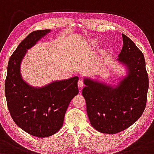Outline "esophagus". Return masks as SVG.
I'll use <instances>...</instances> for the list:
<instances>
[{
    "label": "esophagus",
    "mask_w": 154,
    "mask_h": 154,
    "mask_svg": "<svg viewBox=\"0 0 154 154\" xmlns=\"http://www.w3.org/2000/svg\"><path fill=\"white\" fill-rule=\"evenodd\" d=\"M78 86H79V89H80V90L84 86V82H83V80H82V79H79V82H78Z\"/></svg>",
    "instance_id": "obj_1"
}]
</instances>
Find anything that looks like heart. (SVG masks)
Listing matches in <instances>:
<instances>
[{"label": "heart", "instance_id": "heart-1", "mask_svg": "<svg viewBox=\"0 0 154 154\" xmlns=\"http://www.w3.org/2000/svg\"><path fill=\"white\" fill-rule=\"evenodd\" d=\"M91 44H92L93 45H98L99 44V41H97V40H94V41H92V43H91ZM105 51H107V50H105Z\"/></svg>", "mask_w": 154, "mask_h": 154}]
</instances>
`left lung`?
Here are the masks:
<instances>
[{
	"label": "left lung",
	"instance_id": "8db88e82",
	"mask_svg": "<svg viewBox=\"0 0 154 154\" xmlns=\"http://www.w3.org/2000/svg\"><path fill=\"white\" fill-rule=\"evenodd\" d=\"M118 58L127 75L116 85L84 78L82 90L90 123L98 132L116 134L132 125L144 111L148 89V75L144 55L127 35Z\"/></svg>",
	"mask_w": 154,
	"mask_h": 154
}]
</instances>
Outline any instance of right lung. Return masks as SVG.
<instances>
[{
  "label": "right lung",
  "mask_w": 154,
  "mask_h": 154,
  "mask_svg": "<svg viewBox=\"0 0 154 154\" xmlns=\"http://www.w3.org/2000/svg\"><path fill=\"white\" fill-rule=\"evenodd\" d=\"M50 31H33L19 44L8 61L5 82L6 102L14 122L38 137H49L61 129L68 105L79 93L78 76L54 81L42 87L29 85L22 79L20 66L27 50Z\"/></svg>",
  "instance_id": "right-lung-1"
}]
</instances>
